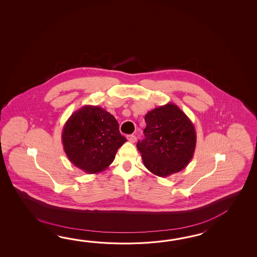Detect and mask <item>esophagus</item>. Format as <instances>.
<instances>
[{
    "label": "esophagus",
    "instance_id": "34e87169",
    "mask_svg": "<svg viewBox=\"0 0 257 257\" xmlns=\"http://www.w3.org/2000/svg\"><path fill=\"white\" fill-rule=\"evenodd\" d=\"M126 139H127V141L131 142V143H134V142L137 141V137L135 136V135H133V134H131V135H127V136H126Z\"/></svg>",
    "mask_w": 257,
    "mask_h": 257
}]
</instances>
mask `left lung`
<instances>
[{
  "label": "left lung",
  "mask_w": 257,
  "mask_h": 257,
  "mask_svg": "<svg viewBox=\"0 0 257 257\" xmlns=\"http://www.w3.org/2000/svg\"><path fill=\"white\" fill-rule=\"evenodd\" d=\"M145 139L138 142L145 167L166 177L186 168L193 158L197 134L191 120L173 103L148 112Z\"/></svg>",
  "instance_id": "1"
}]
</instances>
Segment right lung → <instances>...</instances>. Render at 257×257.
I'll use <instances>...</instances> for the list:
<instances>
[{
    "label": "right lung",
    "mask_w": 257,
    "mask_h": 257,
    "mask_svg": "<svg viewBox=\"0 0 257 257\" xmlns=\"http://www.w3.org/2000/svg\"><path fill=\"white\" fill-rule=\"evenodd\" d=\"M61 139L71 164L87 174L106 169L126 142L113 115L97 105H84L72 113L63 126Z\"/></svg>",
    "instance_id": "1"
}]
</instances>
